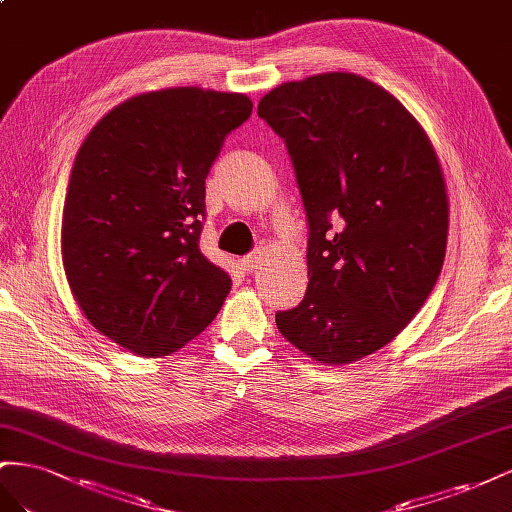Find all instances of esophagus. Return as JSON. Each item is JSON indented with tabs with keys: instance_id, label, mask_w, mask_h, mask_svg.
Masks as SVG:
<instances>
[{
	"instance_id": "34e87169",
	"label": "esophagus",
	"mask_w": 512,
	"mask_h": 512,
	"mask_svg": "<svg viewBox=\"0 0 512 512\" xmlns=\"http://www.w3.org/2000/svg\"><path fill=\"white\" fill-rule=\"evenodd\" d=\"M259 264H261V253H251V255H246V257L240 259V266L246 274L255 272L259 268Z\"/></svg>"
}]
</instances>
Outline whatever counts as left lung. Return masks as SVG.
I'll return each instance as SVG.
<instances>
[{
	"label": "left lung",
	"instance_id": "1",
	"mask_svg": "<svg viewBox=\"0 0 512 512\" xmlns=\"http://www.w3.org/2000/svg\"><path fill=\"white\" fill-rule=\"evenodd\" d=\"M257 115L287 145L309 221V287L276 328L319 362L369 356L410 324L444 264L433 145L397 98L352 72L274 87Z\"/></svg>",
	"mask_w": 512,
	"mask_h": 512
}]
</instances>
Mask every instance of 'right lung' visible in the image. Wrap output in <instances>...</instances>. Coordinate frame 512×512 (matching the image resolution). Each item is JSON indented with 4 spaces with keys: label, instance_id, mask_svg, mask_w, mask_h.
Listing matches in <instances>:
<instances>
[{
    "label": "right lung",
    "instance_id": "1",
    "mask_svg": "<svg viewBox=\"0 0 512 512\" xmlns=\"http://www.w3.org/2000/svg\"><path fill=\"white\" fill-rule=\"evenodd\" d=\"M251 111L244 94L171 87L111 109L79 148L66 279L90 324L128 352L169 356L221 311L231 279L199 251L206 178Z\"/></svg>",
    "mask_w": 512,
    "mask_h": 512
}]
</instances>
